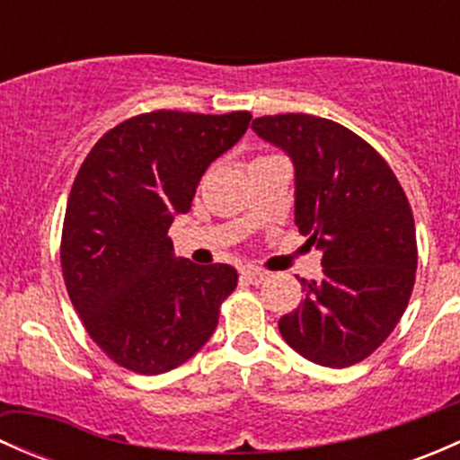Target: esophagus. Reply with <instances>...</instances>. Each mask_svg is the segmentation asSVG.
<instances>
[{
	"label": "esophagus",
	"instance_id": "obj_1",
	"mask_svg": "<svg viewBox=\"0 0 460 460\" xmlns=\"http://www.w3.org/2000/svg\"><path fill=\"white\" fill-rule=\"evenodd\" d=\"M240 276H243L247 282H252V285H260V282H262L269 273L262 271V269H258V267H244L243 271H240Z\"/></svg>",
	"mask_w": 460,
	"mask_h": 460
}]
</instances>
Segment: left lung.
I'll list each match as a JSON object with an SVG mask.
<instances>
[{"instance_id":"8db88e82","label":"left lung","mask_w":460,"mask_h":460,"mask_svg":"<svg viewBox=\"0 0 460 460\" xmlns=\"http://www.w3.org/2000/svg\"><path fill=\"white\" fill-rule=\"evenodd\" d=\"M252 128L294 164V220L323 253V276L300 280L303 303L278 329L312 363H360L394 332L414 289L419 256L405 191L367 142L332 119L264 115Z\"/></svg>"}]
</instances>
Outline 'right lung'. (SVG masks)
<instances>
[{
	"instance_id": "add662e5",
	"label": "right lung",
	"mask_w": 460,
	"mask_h": 460,
	"mask_svg": "<svg viewBox=\"0 0 460 460\" xmlns=\"http://www.w3.org/2000/svg\"><path fill=\"white\" fill-rule=\"evenodd\" d=\"M249 119L247 111L137 115L111 128L77 171L64 216V282L88 336L131 372L187 363L238 285L231 264L175 258L166 234Z\"/></svg>"
}]
</instances>
